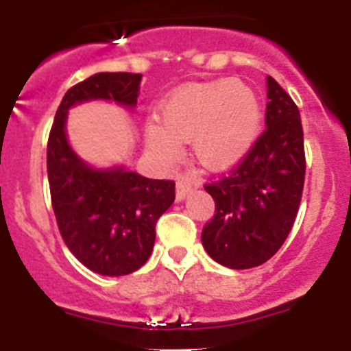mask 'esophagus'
Segmentation results:
<instances>
[{
	"instance_id": "obj_1",
	"label": "esophagus",
	"mask_w": 351,
	"mask_h": 351,
	"mask_svg": "<svg viewBox=\"0 0 351 351\" xmlns=\"http://www.w3.org/2000/svg\"><path fill=\"white\" fill-rule=\"evenodd\" d=\"M195 186H198V184H195ZM191 190H193V182H191V179L190 178H179L178 186H176V198H178L179 202H181V200H184V198L191 193Z\"/></svg>"
}]
</instances>
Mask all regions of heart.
I'll list each match as a JSON object with an SVG mask.
<instances>
[{"label":"heart","mask_w":351,"mask_h":351,"mask_svg":"<svg viewBox=\"0 0 351 351\" xmlns=\"http://www.w3.org/2000/svg\"><path fill=\"white\" fill-rule=\"evenodd\" d=\"M258 96L239 80L191 82L161 100L158 123L144 126L147 153L163 167L181 156L190 142L195 160L209 170H228L250 154L262 130Z\"/></svg>","instance_id":"obj_1"}]
</instances>
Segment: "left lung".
I'll use <instances>...</instances> for the list:
<instances>
[{
	"instance_id": "1",
	"label": "left lung",
	"mask_w": 351,
	"mask_h": 351,
	"mask_svg": "<svg viewBox=\"0 0 351 351\" xmlns=\"http://www.w3.org/2000/svg\"><path fill=\"white\" fill-rule=\"evenodd\" d=\"M265 132L243 163L206 186L216 213L204 226L202 246L228 269L267 262L290 234L304 188V133L297 105L267 75Z\"/></svg>"
}]
</instances>
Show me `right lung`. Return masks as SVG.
Masks as SVG:
<instances>
[{
  "label": "right lung",
  "instance_id": "1",
  "mask_svg": "<svg viewBox=\"0 0 351 351\" xmlns=\"http://www.w3.org/2000/svg\"><path fill=\"white\" fill-rule=\"evenodd\" d=\"M141 73L100 71L66 91L47 144L52 209L71 255L101 276H126L153 253L158 218L173 204L176 182L147 179L125 165L93 167L73 151L66 135L70 108L112 101L133 110Z\"/></svg>",
  "mask_w": 351,
  "mask_h": 351
}]
</instances>
